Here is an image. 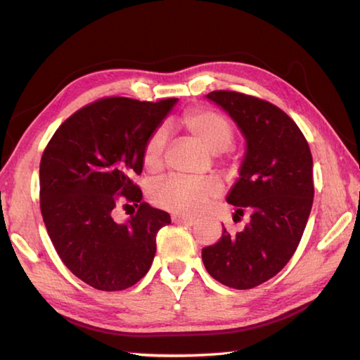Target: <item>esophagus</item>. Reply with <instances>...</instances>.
I'll return each mask as SVG.
<instances>
[{"label":"esophagus","instance_id":"1","mask_svg":"<svg viewBox=\"0 0 360 360\" xmlns=\"http://www.w3.org/2000/svg\"><path fill=\"white\" fill-rule=\"evenodd\" d=\"M172 221L174 224H184V225H193L195 224L193 217H184V216H173Z\"/></svg>","mask_w":360,"mask_h":360}]
</instances>
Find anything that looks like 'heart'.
<instances>
[{"label":"heart","instance_id":"1","mask_svg":"<svg viewBox=\"0 0 360 360\" xmlns=\"http://www.w3.org/2000/svg\"><path fill=\"white\" fill-rule=\"evenodd\" d=\"M181 125L205 149L217 152L219 160L230 158V144L235 138V127L227 115L210 108H197L181 117ZM167 131L157 129L146 141L143 150V167L148 173H158L165 165ZM221 182L216 178L186 179L172 176L152 186L149 197L158 208L182 216H195L211 200L221 195Z\"/></svg>","mask_w":360,"mask_h":360}]
</instances>
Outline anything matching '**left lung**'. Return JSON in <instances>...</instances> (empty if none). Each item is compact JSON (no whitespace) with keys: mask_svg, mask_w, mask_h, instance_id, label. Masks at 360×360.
<instances>
[{"mask_svg":"<svg viewBox=\"0 0 360 360\" xmlns=\"http://www.w3.org/2000/svg\"><path fill=\"white\" fill-rule=\"evenodd\" d=\"M222 106L246 138L248 150L227 202L235 219L249 212L245 230L203 248L205 268L216 281L252 289L278 275L294 255L311 212L313 157L302 130L273 103L235 90L206 95Z\"/></svg>","mask_w":360,"mask_h":360,"instance_id":"1","label":"left lung"}]
</instances>
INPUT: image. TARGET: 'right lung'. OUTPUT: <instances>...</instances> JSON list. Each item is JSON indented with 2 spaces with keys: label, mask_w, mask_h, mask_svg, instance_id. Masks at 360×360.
Here are the masks:
<instances>
[{
  "label": "right lung",
  "mask_w": 360,
  "mask_h": 360,
  "mask_svg": "<svg viewBox=\"0 0 360 360\" xmlns=\"http://www.w3.org/2000/svg\"><path fill=\"white\" fill-rule=\"evenodd\" d=\"M176 98L139 101L106 96L70 115L47 143L39 165V205L47 233L63 264L98 290H122L149 271L157 231L172 224L143 202L135 176L143 172L148 138ZM133 202L127 224L113 219Z\"/></svg>",
  "instance_id": "right-lung-1"
}]
</instances>
